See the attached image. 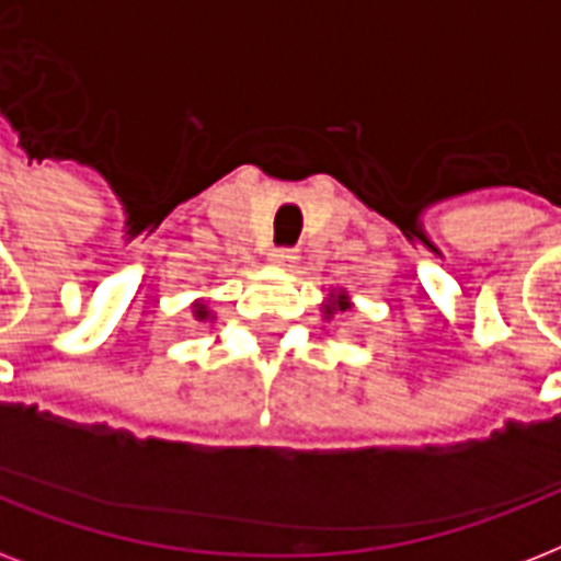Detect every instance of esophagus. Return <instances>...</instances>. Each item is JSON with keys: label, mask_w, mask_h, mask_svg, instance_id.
I'll return each mask as SVG.
<instances>
[{"label": "esophagus", "mask_w": 561, "mask_h": 561, "mask_svg": "<svg viewBox=\"0 0 561 561\" xmlns=\"http://www.w3.org/2000/svg\"><path fill=\"white\" fill-rule=\"evenodd\" d=\"M297 259L299 255L294 247H276V250H271V264H276V267H294Z\"/></svg>", "instance_id": "obj_1"}]
</instances>
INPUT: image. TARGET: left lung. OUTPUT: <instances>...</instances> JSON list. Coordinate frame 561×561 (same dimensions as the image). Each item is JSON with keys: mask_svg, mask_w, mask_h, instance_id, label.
Listing matches in <instances>:
<instances>
[{"mask_svg": "<svg viewBox=\"0 0 561 561\" xmlns=\"http://www.w3.org/2000/svg\"><path fill=\"white\" fill-rule=\"evenodd\" d=\"M334 297V294H332ZM346 308H352L350 306V297H346V294H337V299H332V306H325V314H334V311H346Z\"/></svg>", "mask_w": 561, "mask_h": 561, "instance_id": "left-lung-1", "label": "left lung"}]
</instances>
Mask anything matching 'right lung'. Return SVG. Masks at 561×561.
<instances>
[{
  "label": "right lung",
  "instance_id": "obj_1",
  "mask_svg": "<svg viewBox=\"0 0 561 561\" xmlns=\"http://www.w3.org/2000/svg\"><path fill=\"white\" fill-rule=\"evenodd\" d=\"M194 317H197V320H209V308L203 306V302H197V306H194Z\"/></svg>",
  "mask_w": 561,
  "mask_h": 561
}]
</instances>
